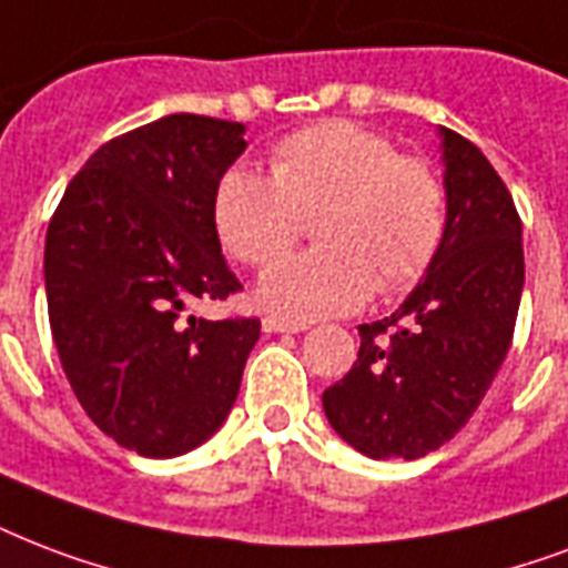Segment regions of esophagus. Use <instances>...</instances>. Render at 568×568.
<instances>
[{"mask_svg":"<svg viewBox=\"0 0 568 568\" xmlns=\"http://www.w3.org/2000/svg\"><path fill=\"white\" fill-rule=\"evenodd\" d=\"M262 331L265 333H303L306 331V324L285 322V318H276V315H265V318H262Z\"/></svg>","mask_w":568,"mask_h":568,"instance_id":"esophagus-1","label":"esophagus"}]
</instances>
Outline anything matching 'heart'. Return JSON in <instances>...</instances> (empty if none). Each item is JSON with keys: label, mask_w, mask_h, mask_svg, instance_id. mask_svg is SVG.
<instances>
[{"label": "heart", "mask_w": 568, "mask_h": 568, "mask_svg": "<svg viewBox=\"0 0 568 568\" xmlns=\"http://www.w3.org/2000/svg\"><path fill=\"white\" fill-rule=\"evenodd\" d=\"M271 172L232 166L214 187V226L244 265H267L318 214L324 246L288 255L258 280L267 310L313 322L345 315L381 292H405L426 274L447 235L438 172L402 158L396 142L352 121L301 130L274 149Z\"/></svg>", "instance_id": "b5f03b06"}]
</instances>
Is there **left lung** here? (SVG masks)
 <instances>
[{"instance_id":"1","label":"left lung","mask_w":568,"mask_h":568,"mask_svg":"<svg viewBox=\"0 0 568 568\" xmlns=\"http://www.w3.org/2000/svg\"><path fill=\"white\" fill-rule=\"evenodd\" d=\"M447 235L389 318L361 324V354L324 389L327 423L369 458H423L474 417L491 387L525 288L521 220L474 142L438 128Z\"/></svg>"}]
</instances>
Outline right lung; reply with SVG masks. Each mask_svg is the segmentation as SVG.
Wrapping results in <instances>:
<instances>
[{
	"mask_svg": "<svg viewBox=\"0 0 568 568\" xmlns=\"http://www.w3.org/2000/svg\"><path fill=\"white\" fill-rule=\"evenodd\" d=\"M244 133L190 112L130 130L85 160L47 229L50 331L73 396L145 458L184 456L226 423L262 333L255 318L190 315L241 288L214 187L244 154Z\"/></svg>",
	"mask_w": 568,
	"mask_h": 568,
	"instance_id": "add662e5",
	"label": "right lung"
}]
</instances>
